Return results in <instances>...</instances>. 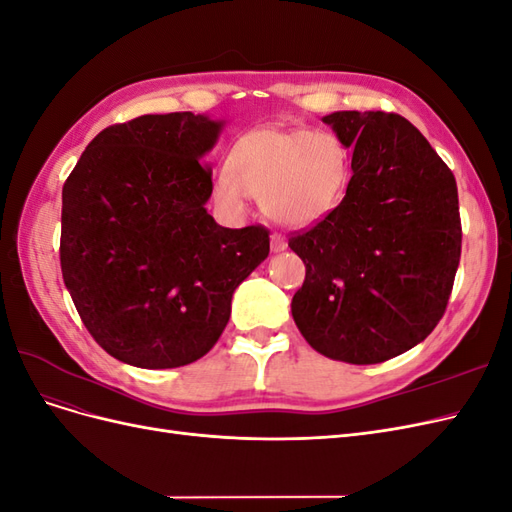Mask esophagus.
Here are the masks:
<instances>
[{"label":"esophagus","mask_w":512,"mask_h":512,"mask_svg":"<svg viewBox=\"0 0 512 512\" xmlns=\"http://www.w3.org/2000/svg\"><path fill=\"white\" fill-rule=\"evenodd\" d=\"M288 247V241L282 237V235H277V232H273L271 235V252H284Z\"/></svg>","instance_id":"obj_1"}]
</instances>
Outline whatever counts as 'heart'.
<instances>
[{
  "label": "heart",
  "mask_w": 512,
  "mask_h": 512,
  "mask_svg": "<svg viewBox=\"0 0 512 512\" xmlns=\"http://www.w3.org/2000/svg\"><path fill=\"white\" fill-rule=\"evenodd\" d=\"M348 153L329 132L256 128L230 147L226 170L211 181V198L228 215H243L247 196L273 224L305 228L339 205Z\"/></svg>",
  "instance_id": "b5f03b06"
}]
</instances>
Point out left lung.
<instances>
[{
  "label": "left lung",
  "instance_id": "1",
  "mask_svg": "<svg viewBox=\"0 0 512 512\" xmlns=\"http://www.w3.org/2000/svg\"><path fill=\"white\" fill-rule=\"evenodd\" d=\"M322 121L352 151L342 203L288 241L305 262L292 318L333 361L374 365L436 329L461 256L457 183L408 119L337 111Z\"/></svg>",
  "mask_w": 512,
  "mask_h": 512
}]
</instances>
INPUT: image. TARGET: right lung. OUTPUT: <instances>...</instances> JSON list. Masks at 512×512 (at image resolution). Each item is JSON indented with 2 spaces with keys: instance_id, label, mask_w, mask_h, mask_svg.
Wrapping results in <instances>:
<instances>
[{
  "instance_id": "add662e5",
  "label": "right lung",
  "mask_w": 512,
  "mask_h": 512,
  "mask_svg": "<svg viewBox=\"0 0 512 512\" xmlns=\"http://www.w3.org/2000/svg\"><path fill=\"white\" fill-rule=\"evenodd\" d=\"M222 119L143 115L102 130L61 192V273L87 331L117 361L170 369L218 342L232 294L269 256L262 226L207 213Z\"/></svg>"
}]
</instances>
